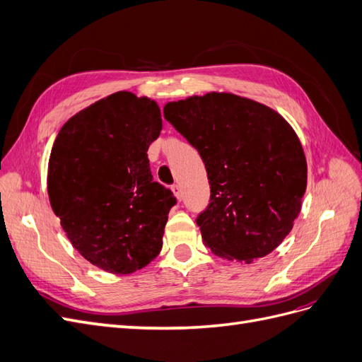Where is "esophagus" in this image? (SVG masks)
<instances>
[{
	"label": "esophagus",
	"instance_id": "esophagus-1",
	"mask_svg": "<svg viewBox=\"0 0 362 362\" xmlns=\"http://www.w3.org/2000/svg\"><path fill=\"white\" fill-rule=\"evenodd\" d=\"M170 189H172L173 194L177 196V199H178V201H181V199H182V190H181V185H180V184H173Z\"/></svg>",
	"mask_w": 362,
	"mask_h": 362
}]
</instances>
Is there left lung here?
<instances>
[{"label":"left lung","instance_id":"left-lung-1","mask_svg":"<svg viewBox=\"0 0 362 362\" xmlns=\"http://www.w3.org/2000/svg\"><path fill=\"white\" fill-rule=\"evenodd\" d=\"M164 119L198 149L210 204L196 217L205 246L252 262L288 235L306 189V160L287 120L233 93H206L163 108Z\"/></svg>","mask_w":362,"mask_h":362}]
</instances>
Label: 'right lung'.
<instances>
[{
  "label": "right lung",
  "instance_id": "right-lung-1",
  "mask_svg": "<svg viewBox=\"0 0 362 362\" xmlns=\"http://www.w3.org/2000/svg\"><path fill=\"white\" fill-rule=\"evenodd\" d=\"M160 131L156 101L117 92L72 116L52 145V211L72 246L105 272L133 273L161 250L177 198L152 181L146 152Z\"/></svg>",
  "mask_w": 362,
  "mask_h": 362
}]
</instances>
